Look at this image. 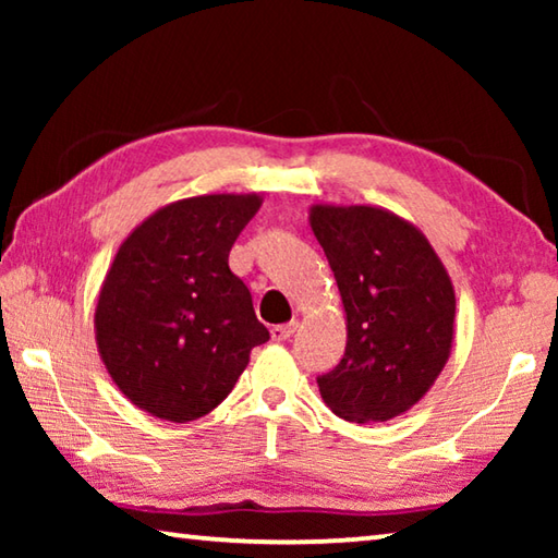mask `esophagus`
<instances>
[{"instance_id": "34e87169", "label": "esophagus", "mask_w": 558, "mask_h": 558, "mask_svg": "<svg viewBox=\"0 0 558 558\" xmlns=\"http://www.w3.org/2000/svg\"><path fill=\"white\" fill-rule=\"evenodd\" d=\"M298 319H290V323H286V325H276V327H270V337H272V342H286V339H290V335L295 332L298 329Z\"/></svg>"}]
</instances>
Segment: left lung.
<instances>
[{"label": "left lung", "mask_w": 558, "mask_h": 558, "mask_svg": "<svg viewBox=\"0 0 558 558\" xmlns=\"http://www.w3.org/2000/svg\"><path fill=\"white\" fill-rule=\"evenodd\" d=\"M347 315L344 356L317 379L352 423L391 421L418 403L446 366L456 290L426 235L381 206H310Z\"/></svg>", "instance_id": "8db88e82"}]
</instances>
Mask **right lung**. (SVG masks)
I'll return each instance as SVG.
<instances>
[{
    "mask_svg": "<svg viewBox=\"0 0 558 558\" xmlns=\"http://www.w3.org/2000/svg\"><path fill=\"white\" fill-rule=\"evenodd\" d=\"M258 194H202L157 209L112 258L96 305V344L110 379L155 418L214 411L268 342L253 300L229 268Z\"/></svg>",
    "mask_w": 558,
    "mask_h": 558,
    "instance_id": "obj_1",
    "label": "right lung"
}]
</instances>
